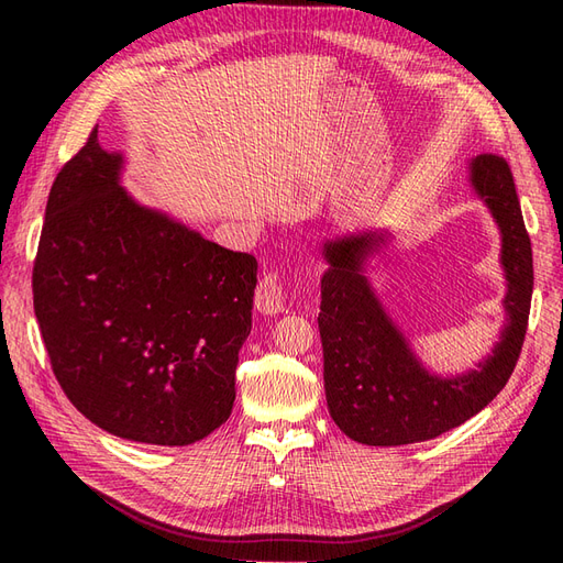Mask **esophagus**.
I'll use <instances>...</instances> for the list:
<instances>
[{"mask_svg":"<svg viewBox=\"0 0 563 563\" xmlns=\"http://www.w3.org/2000/svg\"><path fill=\"white\" fill-rule=\"evenodd\" d=\"M255 308H258L261 314H279L286 310L284 288L275 272H269V275L258 282V288H255Z\"/></svg>","mask_w":563,"mask_h":563,"instance_id":"1","label":"esophagus"}]
</instances>
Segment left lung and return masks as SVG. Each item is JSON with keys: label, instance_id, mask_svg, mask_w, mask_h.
Instances as JSON below:
<instances>
[{"label": "left lung", "instance_id": "left-lung-1", "mask_svg": "<svg viewBox=\"0 0 563 563\" xmlns=\"http://www.w3.org/2000/svg\"><path fill=\"white\" fill-rule=\"evenodd\" d=\"M467 183L500 232L505 321L498 343L463 373H434L391 319L368 279V263L389 230H362L321 242L319 335L329 413L352 441L404 446L444 434L486 408L512 376L533 296V253L517 187L505 159L467 162Z\"/></svg>", "mask_w": 563, "mask_h": 563}]
</instances>
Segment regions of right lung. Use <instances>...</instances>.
I'll list each match as a JSON object with an SVG mask.
<instances>
[{"mask_svg":"<svg viewBox=\"0 0 563 563\" xmlns=\"http://www.w3.org/2000/svg\"><path fill=\"white\" fill-rule=\"evenodd\" d=\"M98 129L46 201L32 294L56 378L119 439L187 446L223 424L258 263L135 199Z\"/></svg>","mask_w":563,"mask_h":563,"instance_id":"right-lung-1","label":"right lung"}]
</instances>
